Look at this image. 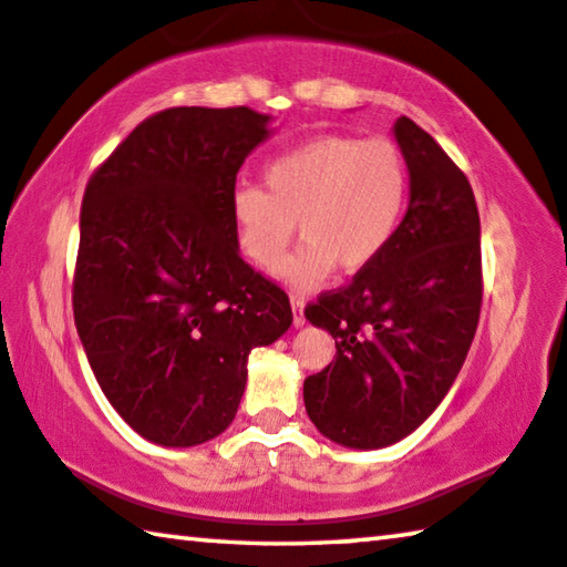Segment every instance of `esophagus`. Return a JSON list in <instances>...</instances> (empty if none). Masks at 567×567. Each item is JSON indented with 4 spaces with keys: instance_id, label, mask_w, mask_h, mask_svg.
<instances>
[{
    "instance_id": "obj_1",
    "label": "esophagus",
    "mask_w": 567,
    "mask_h": 567,
    "mask_svg": "<svg viewBox=\"0 0 567 567\" xmlns=\"http://www.w3.org/2000/svg\"><path fill=\"white\" fill-rule=\"evenodd\" d=\"M290 305H292V324H295V328H302V324H305V297L292 292Z\"/></svg>"
}]
</instances>
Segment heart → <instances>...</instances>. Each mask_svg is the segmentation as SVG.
<instances>
[{
  "mask_svg": "<svg viewBox=\"0 0 567 567\" xmlns=\"http://www.w3.org/2000/svg\"><path fill=\"white\" fill-rule=\"evenodd\" d=\"M265 185L233 195L239 247L249 262L272 270L297 221L306 239L277 277L310 290L338 265L360 272L385 252L405 217L410 167L392 140L322 134L272 159Z\"/></svg>",
  "mask_w": 567,
  "mask_h": 567,
  "instance_id": "heart-1",
  "label": "heart"
}]
</instances>
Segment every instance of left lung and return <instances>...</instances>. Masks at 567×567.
Here are the masks:
<instances>
[{"mask_svg": "<svg viewBox=\"0 0 567 567\" xmlns=\"http://www.w3.org/2000/svg\"><path fill=\"white\" fill-rule=\"evenodd\" d=\"M392 134L410 167L398 235L305 312L338 348L305 380V410L324 437L352 450L395 445L433 415L460 375L483 302L473 187L410 117Z\"/></svg>", "mask_w": 567, "mask_h": 567, "instance_id": "1", "label": "left lung"}]
</instances>
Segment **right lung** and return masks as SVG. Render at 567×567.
<instances>
[{"mask_svg": "<svg viewBox=\"0 0 567 567\" xmlns=\"http://www.w3.org/2000/svg\"><path fill=\"white\" fill-rule=\"evenodd\" d=\"M270 114L172 107L134 127L82 199L74 322L104 398L145 440L195 447L235 420L247 358L290 330L239 257L233 195Z\"/></svg>", "mask_w": 567, "mask_h": 567, "instance_id": "obj_1", "label": "right lung"}]
</instances>
